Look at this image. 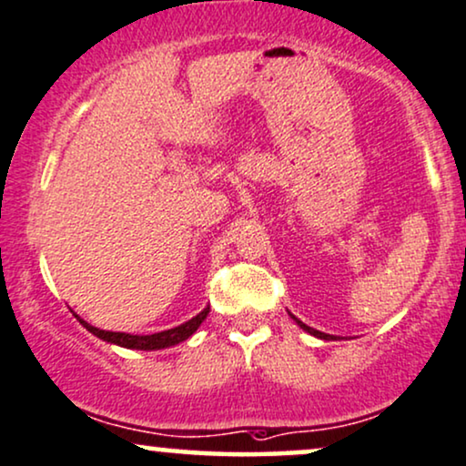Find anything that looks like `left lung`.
I'll list each match as a JSON object with an SVG mask.
<instances>
[{
    "mask_svg": "<svg viewBox=\"0 0 466 466\" xmlns=\"http://www.w3.org/2000/svg\"><path fill=\"white\" fill-rule=\"evenodd\" d=\"M291 315V313H289ZM291 319H294L296 321V324L298 326H300V329L304 330V332H309V335H313V337H318V339H324V341H335V335H326V332H319V330H315V329H311V326H307V324H302V321L300 319H298V318H294V315H291Z\"/></svg>",
    "mask_w": 466,
    "mask_h": 466,
    "instance_id": "left-lung-1",
    "label": "left lung"
}]
</instances>
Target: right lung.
Returning <instances> with one entry per match:
<instances>
[{
  "label": "right lung",
  "mask_w": 466,
  "mask_h": 466,
  "mask_svg": "<svg viewBox=\"0 0 466 466\" xmlns=\"http://www.w3.org/2000/svg\"><path fill=\"white\" fill-rule=\"evenodd\" d=\"M207 315H209V307H205L203 311H200L198 315H194L192 319H187L186 324L175 326V329H168L162 332H155V335H129V332L101 330V329H95V326H90L88 321H84L79 315H75V318L79 319V324H82L86 330L93 332L95 337L103 339V341L114 343V346L127 348V350H164V348L177 346V343L186 341L187 337H192L194 332H197L198 326L203 324Z\"/></svg>",
  "instance_id": "add662e5"
}]
</instances>
